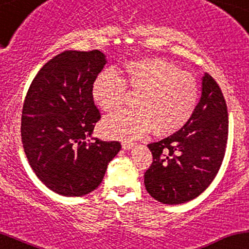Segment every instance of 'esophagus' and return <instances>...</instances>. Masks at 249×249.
<instances>
[{
  "label": "esophagus",
  "instance_id": "34e87169",
  "mask_svg": "<svg viewBox=\"0 0 249 249\" xmlns=\"http://www.w3.org/2000/svg\"><path fill=\"white\" fill-rule=\"evenodd\" d=\"M134 147V143L132 141H122V148L124 149H132Z\"/></svg>",
  "mask_w": 249,
  "mask_h": 249
}]
</instances>
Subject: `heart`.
Listing matches in <instances>:
<instances>
[{
    "mask_svg": "<svg viewBox=\"0 0 249 249\" xmlns=\"http://www.w3.org/2000/svg\"><path fill=\"white\" fill-rule=\"evenodd\" d=\"M125 80L113 69L102 71L93 85V97L105 111L121 109L128 100L127 87L136 100L138 110H122L103 121L109 136L136 139L153 128L156 135L177 133L191 120L199 101V83L191 72L160 58L130 61Z\"/></svg>",
    "mask_w": 249,
    "mask_h": 249,
    "instance_id": "b5f03b06",
    "label": "heart"
}]
</instances>
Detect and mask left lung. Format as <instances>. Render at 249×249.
Here are the masks:
<instances>
[{
	"label": "left lung",
	"mask_w": 249,
	"mask_h": 249,
	"mask_svg": "<svg viewBox=\"0 0 249 249\" xmlns=\"http://www.w3.org/2000/svg\"><path fill=\"white\" fill-rule=\"evenodd\" d=\"M228 139V113L221 88L209 74L191 120L168 138L148 144L153 162L144 173L150 196L167 205L197 197L216 177Z\"/></svg>",
	"instance_id": "left-lung-1"
}]
</instances>
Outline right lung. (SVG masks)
Masks as SVG:
<instances>
[{
  "label": "right lung",
  "instance_id": "add662e5",
  "mask_svg": "<svg viewBox=\"0 0 249 249\" xmlns=\"http://www.w3.org/2000/svg\"><path fill=\"white\" fill-rule=\"evenodd\" d=\"M107 63L100 50H66L36 74L22 109L21 138L30 167L49 189L82 196L102 182L119 141L88 140L101 119L93 85Z\"/></svg>",
  "mask_w": 249,
  "mask_h": 249
}]
</instances>
